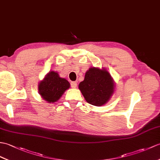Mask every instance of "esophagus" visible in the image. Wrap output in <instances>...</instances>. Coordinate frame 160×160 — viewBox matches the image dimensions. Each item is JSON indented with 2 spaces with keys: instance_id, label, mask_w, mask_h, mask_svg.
<instances>
[{
  "instance_id": "34e87169",
  "label": "esophagus",
  "mask_w": 160,
  "mask_h": 160,
  "mask_svg": "<svg viewBox=\"0 0 160 160\" xmlns=\"http://www.w3.org/2000/svg\"><path fill=\"white\" fill-rule=\"evenodd\" d=\"M71 87L73 88H76L77 87V82H71Z\"/></svg>"
}]
</instances>
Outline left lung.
<instances>
[{"label":"left lung","mask_w":160,"mask_h":160,"mask_svg":"<svg viewBox=\"0 0 160 160\" xmlns=\"http://www.w3.org/2000/svg\"><path fill=\"white\" fill-rule=\"evenodd\" d=\"M105 68L91 67L85 73L84 79L78 88L85 100L90 104L102 106L109 101L114 94L115 84Z\"/></svg>","instance_id":"obj_1"}]
</instances>
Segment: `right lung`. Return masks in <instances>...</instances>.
<instances>
[{
    "mask_svg": "<svg viewBox=\"0 0 160 160\" xmlns=\"http://www.w3.org/2000/svg\"><path fill=\"white\" fill-rule=\"evenodd\" d=\"M70 87V84L65 78L59 76L58 72L50 71L38 84L39 93L48 103H54Z\"/></svg>",
    "mask_w": 160,
    "mask_h": 160,
    "instance_id": "1",
    "label": "right lung"
}]
</instances>
